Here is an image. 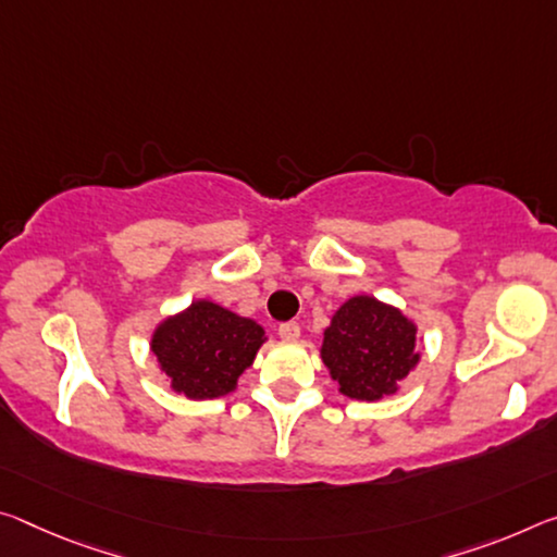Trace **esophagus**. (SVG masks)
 Wrapping results in <instances>:
<instances>
[{"instance_id": "1", "label": "esophagus", "mask_w": 557, "mask_h": 557, "mask_svg": "<svg viewBox=\"0 0 557 557\" xmlns=\"http://www.w3.org/2000/svg\"><path fill=\"white\" fill-rule=\"evenodd\" d=\"M277 334H280L282 339L295 342V339H299V324H297V322H282V324L277 326Z\"/></svg>"}]
</instances>
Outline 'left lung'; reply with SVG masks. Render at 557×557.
I'll list each match as a JSON object with an SVG mask.
<instances>
[{"mask_svg": "<svg viewBox=\"0 0 557 557\" xmlns=\"http://www.w3.org/2000/svg\"><path fill=\"white\" fill-rule=\"evenodd\" d=\"M320 351L339 392L357 401L396 394L421 359L417 324L369 295L351 297L334 312Z\"/></svg>", "mask_w": 557, "mask_h": 557, "instance_id": "1", "label": "left lung"}]
</instances>
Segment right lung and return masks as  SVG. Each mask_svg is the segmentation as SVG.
Instances as JSON below:
<instances>
[{
  "label": "right lung",
  "instance_id": "1",
  "mask_svg": "<svg viewBox=\"0 0 557 557\" xmlns=\"http://www.w3.org/2000/svg\"><path fill=\"white\" fill-rule=\"evenodd\" d=\"M262 342L264 330L255 320L198 299L156 326L151 351L173 392L202 401L231 394Z\"/></svg>",
  "mask_w": 557,
  "mask_h": 557
}]
</instances>
